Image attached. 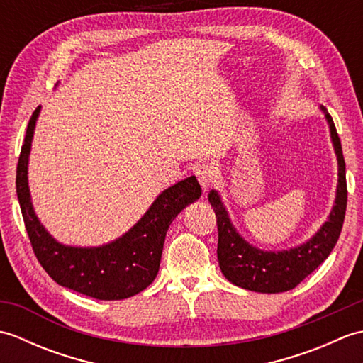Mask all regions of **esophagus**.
Returning a JSON list of instances; mask_svg holds the SVG:
<instances>
[{"instance_id":"1","label":"esophagus","mask_w":363,"mask_h":363,"mask_svg":"<svg viewBox=\"0 0 363 363\" xmlns=\"http://www.w3.org/2000/svg\"><path fill=\"white\" fill-rule=\"evenodd\" d=\"M215 176H217V173H215V168L211 165H201L196 169V177L204 191L215 182Z\"/></svg>"}]
</instances>
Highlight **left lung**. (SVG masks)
Returning <instances> with one entry per match:
<instances>
[{"label": "left lung", "instance_id": "8db88e82", "mask_svg": "<svg viewBox=\"0 0 363 363\" xmlns=\"http://www.w3.org/2000/svg\"><path fill=\"white\" fill-rule=\"evenodd\" d=\"M329 126L337 165L338 184L333 211L328 220L309 240L281 251H265L246 242L229 218V212L217 190H211L209 203L212 204L218 225V264L221 273L229 282L245 290L257 293H282L295 289L309 276L315 268L328 259L340 237L346 212V168L333 117L325 106H320Z\"/></svg>", "mask_w": 363, "mask_h": 363}]
</instances>
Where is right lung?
Segmentation results:
<instances>
[{
    "instance_id": "obj_1",
    "label": "right lung",
    "mask_w": 363,
    "mask_h": 363,
    "mask_svg": "<svg viewBox=\"0 0 363 363\" xmlns=\"http://www.w3.org/2000/svg\"><path fill=\"white\" fill-rule=\"evenodd\" d=\"M40 111L42 106H38L29 120L17 165V196L38 262L59 285L86 296L117 301L137 295L156 279L172 221L201 196L196 177L189 176L162 191L128 233L109 243L99 246L60 243L38 220L30 201L28 165Z\"/></svg>"
}]
</instances>
